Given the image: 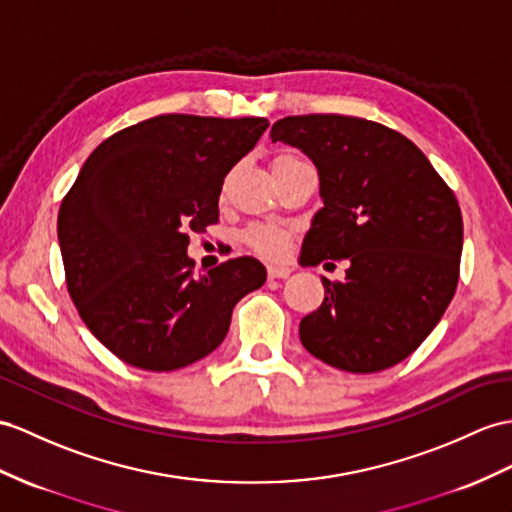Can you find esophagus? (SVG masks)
<instances>
[{"mask_svg": "<svg viewBox=\"0 0 512 512\" xmlns=\"http://www.w3.org/2000/svg\"><path fill=\"white\" fill-rule=\"evenodd\" d=\"M267 276L271 278V280H284V278H289L291 276V269L289 267H267Z\"/></svg>", "mask_w": 512, "mask_h": 512, "instance_id": "obj_1", "label": "esophagus"}]
</instances>
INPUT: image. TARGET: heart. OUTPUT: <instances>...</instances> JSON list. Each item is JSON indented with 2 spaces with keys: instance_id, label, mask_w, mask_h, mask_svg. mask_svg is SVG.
Here are the masks:
<instances>
[{
  "instance_id": "1",
  "label": "heart",
  "mask_w": 512,
  "mask_h": 512,
  "mask_svg": "<svg viewBox=\"0 0 512 512\" xmlns=\"http://www.w3.org/2000/svg\"><path fill=\"white\" fill-rule=\"evenodd\" d=\"M306 165V162L299 158L297 154L291 152H282L271 158V173L273 178L282 176V173L297 169ZM228 189V180L223 184V193ZM243 241L254 249L256 254L265 256V258H282L289 249V234H286L282 228L276 226H265V223H258V226H249L243 234Z\"/></svg>"
}]
</instances>
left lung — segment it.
<instances>
[{"mask_svg":"<svg viewBox=\"0 0 512 512\" xmlns=\"http://www.w3.org/2000/svg\"><path fill=\"white\" fill-rule=\"evenodd\" d=\"M271 141L315 162L323 208L302 245L306 265L347 260L343 282L321 278L323 304L299 339L352 373L389 369L413 354L456 293L463 215L450 186L404 134L345 115L273 123Z\"/></svg>","mask_w":512,"mask_h":512,"instance_id":"left-lung-1","label":"left lung"}]
</instances>
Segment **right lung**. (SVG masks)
Masks as SVG:
<instances>
[{
  "mask_svg": "<svg viewBox=\"0 0 512 512\" xmlns=\"http://www.w3.org/2000/svg\"><path fill=\"white\" fill-rule=\"evenodd\" d=\"M269 128L263 117L158 115L112 134L60 204L69 295L123 363L173 371L226 339L232 308L267 280L252 256L195 278L191 232L219 221L223 178Z\"/></svg>",
  "mask_w": 512,
  "mask_h": 512,
  "instance_id": "add662e5",
  "label": "right lung"
}]
</instances>
